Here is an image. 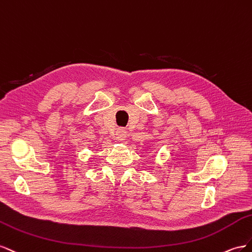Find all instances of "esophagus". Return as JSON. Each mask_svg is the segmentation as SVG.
Masks as SVG:
<instances>
[{"label":"esophagus","mask_w":252,"mask_h":252,"mask_svg":"<svg viewBox=\"0 0 252 252\" xmlns=\"http://www.w3.org/2000/svg\"><path fill=\"white\" fill-rule=\"evenodd\" d=\"M115 138L118 141H124L126 138V131L125 128H118L116 131V136H115Z\"/></svg>","instance_id":"obj_1"}]
</instances>
